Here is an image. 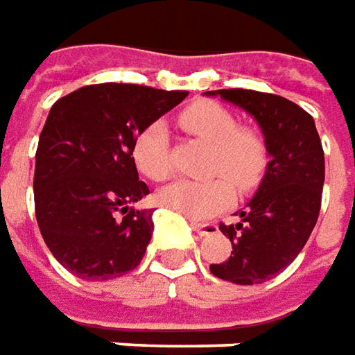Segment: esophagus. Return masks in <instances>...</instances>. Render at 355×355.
Listing matches in <instances>:
<instances>
[{
	"label": "esophagus",
	"mask_w": 355,
	"mask_h": 355,
	"mask_svg": "<svg viewBox=\"0 0 355 355\" xmlns=\"http://www.w3.org/2000/svg\"><path fill=\"white\" fill-rule=\"evenodd\" d=\"M191 227H193V232L198 236H214V234H218V225L216 223L191 222Z\"/></svg>",
	"instance_id": "1"
}]
</instances>
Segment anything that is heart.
<instances>
[{
	"label": "heart",
	"instance_id": "1",
	"mask_svg": "<svg viewBox=\"0 0 355 355\" xmlns=\"http://www.w3.org/2000/svg\"><path fill=\"white\" fill-rule=\"evenodd\" d=\"M182 128L211 148L207 159L209 180H175L157 191V204L193 220H207L234 202L232 182L239 191H250L261 182L268 168V148L254 130L239 128L230 110L216 101H196L180 116ZM133 162L150 180L169 173V135L162 121L148 125L133 141ZM224 178H222L221 175Z\"/></svg>",
	"mask_w": 355,
	"mask_h": 355
}]
</instances>
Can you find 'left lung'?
I'll return each mask as SVG.
<instances>
[{
  "instance_id": "left-lung-1",
  "label": "left lung",
  "mask_w": 355,
  "mask_h": 355,
  "mask_svg": "<svg viewBox=\"0 0 355 355\" xmlns=\"http://www.w3.org/2000/svg\"><path fill=\"white\" fill-rule=\"evenodd\" d=\"M222 98L256 119L268 148V168L239 222L220 225L232 241V256L209 272L232 284L254 286L288 268L318 222L326 178L324 150L313 117L274 94L218 89Z\"/></svg>"
}]
</instances>
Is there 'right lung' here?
<instances>
[{"mask_svg":"<svg viewBox=\"0 0 355 355\" xmlns=\"http://www.w3.org/2000/svg\"><path fill=\"white\" fill-rule=\"evenodd\" d=\"M187 92L133 83L85 85L49 110L35 151V218L49 252L87 282L135 270L153 232L139 180L135 137Z\"/></svg>","mask_w":355,"mask_h":355,"instance_id":"obj_1","label":"right lung"}]
</instances>
